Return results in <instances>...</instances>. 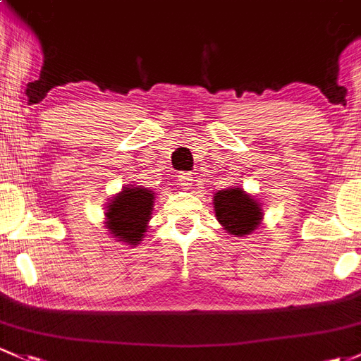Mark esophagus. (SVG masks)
<instances>
[{"label": "esophagus", "instance_id": "1", "mask_svg": "<svg viewBox=\"0 0 361 361\" xmlns=\"http://www.w3.org/2000/svg\"><path fill=\"white\" fill-rule=\"evenodd\" d=\"M192 173L191 172H182L179 176V184L182 185L184 189H189L192 185Z\"/></svg>", "mask_w": 361, "mask_h": 361}]
</instances>
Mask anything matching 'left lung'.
Returning a JSON list of instances; mask_svg holds the SVG:
<instances>
[{
    "instance_id": "left-lung-1",
    "label": "left lung",
    "mask_w": 361,
    "mask_h": 361,
    "mask_svg": "<svg viewBox=\"0 0 361 361\" xmlns=\"http://www.w3.org/2000/svg\"><path fill=\"white\" fill-rule=\"evenodd\" d=\"M215 216L228 234L241 235L251 234L259 226L263 212L258 201L241 188H228L213 196Z\"/></svg>"
}]
</instances>
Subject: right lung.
I'll use <instances>...</instances> for the list:
<instances>
[{
  "mask_svg": "<svg viewBox=\"0 0 361 361\" xmlns=\"http://www.w3.org/2000/svg\"><path fill=\"white\" fill-rule=\"evenodd\" d=\"M154 192L149 189L141 188H123L114 200L108 203L106 215V228L110 234L118 238V241L127 244H139L142 241L146 227L151 219V210H153Z\"/></svg>",
  "mask_w": 361,
  "mask_h": 361,
  "instance_id": "1",
  "label": "right lung"
}]
</instances>
